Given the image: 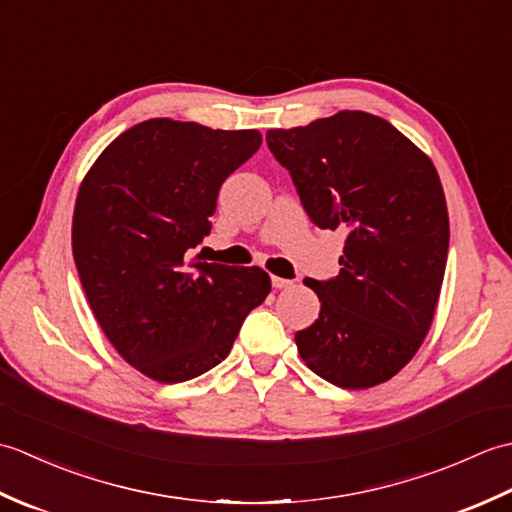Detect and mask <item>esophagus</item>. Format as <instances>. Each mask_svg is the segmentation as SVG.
I'll return each mask as SVG.
<instances>
[{"label": "esophagus", "mask_w": 512, "mask_h": 512, "mask_svg": "<svg viewBox=\"0 0 512 512\" xmlns=\"http://www.w3.org/2000/svg\"><path fill=\"white\" fill-rule=\"evenodd\" d=\"M270 281H273V288H277V290H281V288H290L292 286V281L290 279H284V277H270Z\"/></svg>", "instance_id": "1"}]
</instances>
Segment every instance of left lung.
Masks as SVG:
<instances>
[{
    "mask_svg": "<svg viewBox=\"0 0 512 512\" xmlns=\"http://www.w3.org/2000/svg\"><path fill=\"white\" fill-rule=\"evenodd\" d=\"M268 149L319 228L347 231L341 273L303 279L321 312L295 334L314 374L345 389L385 383L427 336L449 253L447 200L433 162L367 112L270 129Z\"/></svg>",
    "mask_w": 512,
    "mask_h": 512,
    "instance_id": "left-lung-1",
    "label": "left lung"
}]
</instances>
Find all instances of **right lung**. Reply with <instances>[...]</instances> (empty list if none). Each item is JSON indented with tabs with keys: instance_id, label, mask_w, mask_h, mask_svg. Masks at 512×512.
<instances>
[{
	"instance_id": "1",
	"label": "right lung",
	"mask_w": 512,
	"mask_h": 512,
	"mask_svg": "<svg viewBox=\"0 0 512 512\" xmlns=\"http://www.w3.org/2000/svg\"><path fill=\"white\" fill-rule=\"evenodd\" d=\"M259 145L257 129L151 118L103 151L76 195L72 253L85 297L116 352L160 383L222 363L268 297L262 268L191 259L222 182Z\"/></svg>"
}]
</instances>
